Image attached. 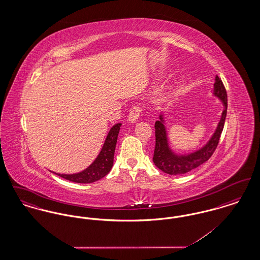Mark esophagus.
<instances>
[{
    "mask_svg": "<svg viewBox=\"0 0 260 260\" xmlns=\"http://www.w3.org/2000/svg\"><path fill=\"white\" fill-rule=\"evenodd\" d=\"M141 111H142V109H141V107L139 105L134 106L131 109L129 113H128V121L131 123H136V122H137V120H138V118H139V116L141 114Z\"/></svg>",
    "mask_w": 260,
    "mask_h": 260,
    "instance_id": "obj_1",
    "label": "esophagus"
}]
</instances>
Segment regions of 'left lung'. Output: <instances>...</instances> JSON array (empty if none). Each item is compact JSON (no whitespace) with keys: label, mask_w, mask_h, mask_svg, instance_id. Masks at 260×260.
<instances>
[{"label":"left lung","mask_w":260,"mask_h":260,"mask_svg":"<svg viewBox=\"0 0 260 260\" xmlns=\"http://www.w3.org/2000/svg\"><path fill=\"white\" fill-rule=\"evenodd\" d=\"M213 95L218 98L222 102L223 111L220 121L216 126L214 134L210 137L207 144L193 153L187 155H177L173 152L169 145L164 116L161 114L159 116L160 120L156 121L155 123L156 145L154 150L153 161L161 172L172 175L184 174L198 168L199 166L203 165L211 157L218 145L227 114V92L222 81L218 76L215 77V83L213 85Z\"/></svg>","instance_id":"1"}]
</instances>
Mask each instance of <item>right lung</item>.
Returning <instances> with one entry per match:
<instances>
[{"label": "right lung", "mask_w": 260, "mask_h": 260, "mask_svg": "<svg viewBox=\"0 0 260 260\" xmlns=\"http://www.w3.org/2000/svg\"><path fill=\"white\" fill-rule=\"evenodd\" d=\"M121 125L122 124L119 123L112 126L98 158L86 170L74 174L54 173L76 183H92L104 177L106 174L109 173L113 167L114 153Z\"/></svg>", "instance_id": "obj_1"}]
</instances>
